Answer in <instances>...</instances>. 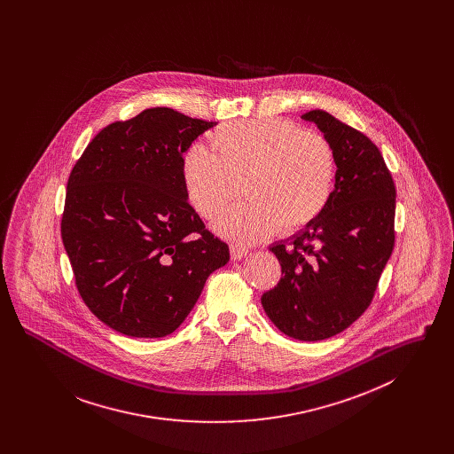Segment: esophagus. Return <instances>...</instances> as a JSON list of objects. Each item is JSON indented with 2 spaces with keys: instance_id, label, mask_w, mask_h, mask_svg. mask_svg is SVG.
<instances>
[{
  "instance_id": "esophagus-1",
  "label": "esophagus",
  "mask_w": 454,
  "mask_h": 454,
  "mask_svg": "<svg viewBox=\"0 0 454 454\" xmlns=\"http://www.w3.org/2000/svg\"><path fill=\"white\" fill-rule=\"evenodd\" d=\"M230 252H231V259L241 260L243 257H247V254H248V248H245V247H239V245H231V247H230Z\"/></svg>"
}]
</instances>
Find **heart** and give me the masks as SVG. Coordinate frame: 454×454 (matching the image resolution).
<instances>
[{
  "mask_svg": "<svg viewBox=\"0 0 454 454\" xmlns=\"http://www.w3.org/2000/svg\"><path fill=\"white\" fill-rule=\"evenodd\" d=\"M213 153L194 145L184 156V189L195 213L219 216L238 195L247 199L219 217L216 231L238 243H255L279 230L311 226L330 204L337 153L324 134L287 119L224 124L211 134Z\"/></svg>",
  "mask_w": 454,
  "mask_h": 454,
  "instance_id": "b5f03b06",
  "label": "heart"
}]
</instances>
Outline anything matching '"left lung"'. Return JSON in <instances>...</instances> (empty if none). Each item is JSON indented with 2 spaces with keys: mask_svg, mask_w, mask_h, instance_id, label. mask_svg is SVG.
I'll use <instances>...</instances> for the list:
<instances>
[{
  "mask_svg": "<svg viewBox=\"0 0 454 454\" xmlns=\"http://www.w3.org/2000/svg\"><path fill=\"white\" fill-rule=\"evenodd\" d=\"M337 153L328 207L289 243H276L281 281L262 294L267 317L287 337L315 342L354 324L372 301L395 247L396 189L383 154L324 110H309Z\"/></svg>",
  "mask_w": 454,
  "mask_h": 454,
  "instance_id": "1",
  "label": "left lung"
}]
</instances>
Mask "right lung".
Returning <instances> with one entry per match:
<instances>
[{
    "mask_svg": "<svg viewBox=\"0 0 454 454\" xmlns=\"http://www.w3.org/2000/svg\"><path fill=\"white\" fill-rule=\"evenodd\" d=\"M216 122L146 108L100 130L67 178L61 238L88 309L119 333L175 332L230 260L189 204L184 153Z\"/></svg>",
    "mask_w": 454,
    "mask_h": 454,
    "instance_id": "add662e5",
    "label": "right lung"
}]
</instances>
